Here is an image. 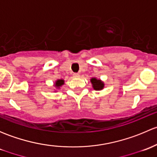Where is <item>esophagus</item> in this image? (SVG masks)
I'll return each instance as SVG.
<instances>
[{
    "instance_id": "obj_1",
    "label": "esophagus",
    "mask_w": 157,
    "mask_h": 157,
    "mask_svg": "<svg viewBox=\"0 0 157 157\" xmlns=\"http://www.w3.org/2000/svg\"><path fill=\"white\" fill-rule=\"evenodd\" d=\"M73 77H74V78H78V77H80V74H73Z\"/></svg>"
}]
</instances>
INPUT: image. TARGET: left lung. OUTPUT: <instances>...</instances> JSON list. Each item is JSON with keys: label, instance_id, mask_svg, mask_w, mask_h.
<instances>
[{"label": "left lung", "instance_id": "1", "mask_svg": "<svg viewBox=\"0 0 157 157\" xmlns=\"http://www.w3.org/2000/svg\"><path fill=\"white\" fill-rule=\"evenodd\" d=\"M90 82H91L92 86H93V90H97V91H99V90H103L104 87H105V83L100 79H98L96 77H92L90 79Z\"/></svg>", "mask_w": 157, "mask_h": 157}]
</instances>
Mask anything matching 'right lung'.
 <instances>
[{
	"label": "right lung",
	"mask_w": 157,
	"mask_h": 157,
	"mask_svg": "<svg viewBox=\"0 0 157 157\" xmlns=\"http://www.w3.org/2000/svg\"><path fill=\"white\" fill-rule=\"evenodd\" d=\"M64 84V79H58L57 80H55V83H54L53 86L55 88V92H57L58 90H60V88Z\"/></svg>",
	"instance_id": "add662e5"
}]
</instances>
